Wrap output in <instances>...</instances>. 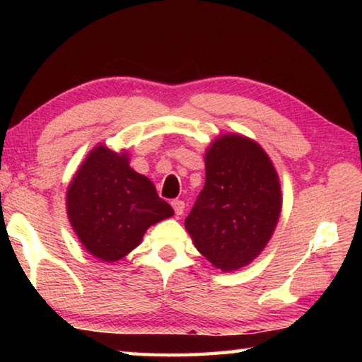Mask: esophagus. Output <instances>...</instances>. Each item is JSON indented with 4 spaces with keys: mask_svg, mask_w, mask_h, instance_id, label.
Instances as JSON below:
<instances>
[{
    "mask_svg": "<svg viewBox=\"0 0 362 362\" xmlns=\"http://www.w3.org/2000/svg\"><path fill=\"white\" fill-rule=\"evenodd\" d=\"M173 207L175 211V216H182L183 211H185V203H183V201H180V199H174Z\"/></svg>",
    "mask_w": 362,
    "mask_h": 362,
    "instance_id": "1",
    "label": "esophagus"
}]
</instances>
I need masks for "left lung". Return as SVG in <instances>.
Listing matches in <instances>:
<instances>
[{"label":"left lung","instance_id":"1","mask_svg":"<svg viewBox=\"0 0 362 362\" xmlns=\"http://www.w3.org/2000/svg\"><path fill=\"white\" fill-rule=\"evenodd\" d=\"M206 183L185 218L194 247L222 272H236L260 255L283 209L281 183L260 144L223 134L204 153Z\"/></svg>","mask_w":362,"mask_h":362}]
</instances>
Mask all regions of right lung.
I'll return each mask as SVG.
<instances>
[{
  "label": "right lung",
  "mask_w": 362,
  "mask_h": 362,
  "mask_svg": "<svg viewBox=\"0 0 362 362\" xmlns=\"http://www.w3.org/2000/svg\"><path fill=\"white\" fill-rule=\"evenodd\" d=\"M66 216L95 259L115 263L136 249L151 225L174 216L153 182L129 166V153L99 144L66 188Z\"/></svg>",
  "instance_id": "obj_1"
}]
</instances>
